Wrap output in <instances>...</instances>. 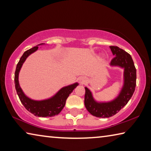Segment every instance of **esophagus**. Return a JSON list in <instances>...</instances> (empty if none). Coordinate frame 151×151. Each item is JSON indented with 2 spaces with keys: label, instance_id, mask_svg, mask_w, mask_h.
Returning <instances> with one entry per match:
<instances>
[{
  "label": "esophagus",
  "instance_id": "34e87169",
  "mask_svg": "<svg viewBox=\"0 0 151 151\" xmlns=\"http://www.w3.org/2000/svg\"><path fill=\"white\" fill-rule=\"evenodd\" d=\"M79 81H80L81 85H83V84L85 83L86 78L85 77H81L80 79H79Z\"/></svg>",
  "mask_w": 151,
  "mask_h": 151
}]
</instances>
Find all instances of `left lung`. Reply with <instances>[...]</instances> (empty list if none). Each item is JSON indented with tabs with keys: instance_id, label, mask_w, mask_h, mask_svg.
<instances>
[{
	"instance_id": "left-lung-1",
	"label": "left lung",
	"mask_w": 151,
	"mask_h": 151,
	"mask_svg": "<svg viewBox=\"0 0 151 151\" xmlns=\"http://www.w3.org/2000/svg\"><path fill=\"white\" fill-rule=\"evenodd\" d=\"M112 55L115 56L111 61V66H119L124 70L123 85L115 99L108 102L96 101L93 93L85 88V105L92 115L99 118H109L116 114L129 101L136 86L137 70L131 56L118 47L111 46Z\"/></svg>"
}]
</instances>
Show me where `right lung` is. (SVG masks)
Instances as JSON below:
<instances>
[{
  "mask_svg": "<svg viewBox=\"0 0 151 151\" xmlns=\"http://www.w3.org/2000/svg\"><path fill=\"white\" fill-rule=\"evenodd\" d=\"M45 45V43H41V44L38 45L24 52L17 65L14 73V84L15 88H16L20 101L28 111L31 112L32 114L37 116L50 117L57 115L60 113L65 105L66 99L74 89L78 85V83H75L72 85L64 86L52 96L47 99H44V100H33L28 97L24 93L19 85V76L20 70L27 57L32 54L33 52H35V51H37L39 48V45Z\"/></svg>",
  "mask_w": 151,
  "mask_h": 151,
  "instance_id": "1",
  "label": "right lung"
}]
</instances>
